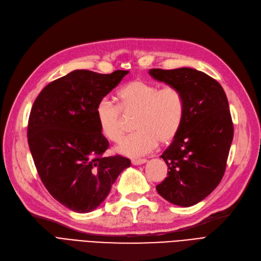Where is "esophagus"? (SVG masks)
Instances as JSON below:
<instances>
[{
    "label": "esophagus",
    "instance_id": "34e87169",
    "mask_svg": "<svg viewBox=\"0 0 261 261\" xmlns=\"http://www.w3.org/2000/svg\"><path fill=\"white\" fill-rule=\"evenodd\" d=\"M146 162H147V160H145V159L132 160V164H133V165H141V164H145Z\"/></svg>",
    "mask_w": 261,
    "mask_h": 261
}]
</instances>
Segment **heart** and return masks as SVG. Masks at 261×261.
<instances>
[{
  "mask_svg": "<svg viewBox=\"0 0 261 261\" xmlns=\"http://www.w3.org/2000/svg\"><path fill=\"white\" fill-rule=\"evenodd\" d=\"M116 98L119 107L103 99L96 106L95 115L102 136L118 142L124 134L122 113H136V133L115 147L118 153L139 158L150 153L159 142L168 145L178 136L185 119V99L177 87L160 88L154 83L134 80L119 89Z\"/></svg>",
  "mask_w": 261,
  "mask_h": 261,
  "instance_id": "b5f03b06",
  "label": "heart"
}]
</instances>
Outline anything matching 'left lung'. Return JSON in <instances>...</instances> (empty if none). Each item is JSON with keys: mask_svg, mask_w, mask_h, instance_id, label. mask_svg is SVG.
<instances>
[{"mask_svg": "<svg viewBox=\"0 0 261 261\" xmlns=\"http://www.w3.org/2000/svg\"><path fill=\"white\" fill-rule=\"evenodd\" d=\"M149 74L184 96V124L161 155L168 176L156 191L169 203L189 207L210 195L224 175L233 139L229 102L221 85L202 71L150 69Z\"/></svg>", "mask_w": 261, "mask_h": 261, "instance_id": "1", "label": "left lung"}]
</instances>
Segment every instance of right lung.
<instances>
[{
	"instance_id": "1",
	"label": "right lung",
	"mask_w": 261,
	"mask_h": 261,
	"mask_svg": "<svg viewBox=\"0 0 261 261\" xmlns=\"http://www.w3.org/2000/svg\"><path fill=\"white\" fill-rule=\"evenodd\" d=\"M129 71L101 74L74 70L45 86L29 116L28 143L35 167L54 199L76 213L97 208L130 161L103 156L109 142L98 127V102Z\"/></svg>"
}]
</instances>
